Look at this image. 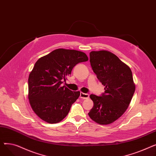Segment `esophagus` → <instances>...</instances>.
Instances as JSON below:
<instances>
[{"mask_svg": "<svg viewBox=\"0 0 156 156\" xmlns=\"http://www.w3.org/2000/svg\"><path fill=\"white\" fill-rule=\"evenodd\" d=\"M80 97L82 99H88V98L89 97V95L88 94H85V93H83V92H81Z\"/></svg>", "mask_w": 156, "mask_h": 156, "instance_id": "34e87169", "label": "esophagus"}]
</instances>
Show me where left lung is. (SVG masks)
<instances>
[{"label":"left lung","mask_w":156,"mask_h":156,"mask_svg":"<svg viewBox=\"0 0 156 156\" xmlns=\"http://www.w3.org/2000/svg\"><path fill=\"white\" fill-rule=\"evenodd\" d=\"M90 62L97 77L105 86L102 96L90 95L94 107L88 116L99 125H109L126 111L135 90L129 67L108 51H92Z\"/></svg>","instance_id":"8db88e82"}]
</instances>
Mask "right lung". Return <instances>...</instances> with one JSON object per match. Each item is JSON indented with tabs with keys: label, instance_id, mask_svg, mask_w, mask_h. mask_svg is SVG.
<instances>
[{
	"label": "right lung",
	"instance_id": "right-lung-1",
	"mask_svg": "<svg viewBox=\"0 0 156 156\" xmlns=\"http://www.w3.org/2000/svg\"><path fill=\"white\" fill-rule=\"evenodd\" d=\"M85 53L70 49H55L36 62L28 78V99L37 115L48 123L61 121L79 97L62 84L78 63L86 62Z\"/></svg>",
	"mask_w": 156,
	"mask_h": 156
}]
</instances>
